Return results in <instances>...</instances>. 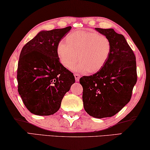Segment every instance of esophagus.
<instances>
[{"label": "esophagus", "mask_w": 150, "mask_h": 150, "mask_svg": "<svg viewBox=\"0 0 150 150\" xmlns=\"http://www.w3.org/2000/svg\"><path fill=\"white\" fill-rule=\"evenodd\" d=\"M74 77H75V80L76 81L78 82L79 81V79H80V76L78 74H74Z\"/></svg>", "instance_id": "esophagus-1"}]
</instances>
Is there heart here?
Returning <instances> with one entry per match:
<instances>
[{
  "label": "heart",
  "mask_w": 150,
  "mask_h": 150,
  "mask_svg": "<svg viewBox=\"0 0 150 150\" xmlns=\"http://www.w3.org/2000/svg\"><path fill=\"white\" fill-rule=\"evenodd\" d=\"M67 42H60L57 46V54L63 66L73 67L79 73L97 72L107 61L111 50V44L107 37L98 33L80 30L70 33Z\"/></svg>",
  "instance_id": "b5f03b06"
}]
</instances>
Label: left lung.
<instances>
[{
	"instance_id": "8db88e82",
	"label": "left lung",
	"mask_w": 150,
	"mask_h": 150,
	"mask_svg": "<svg viewBox=\"0 0 150 150\" xmlns=\"http://www.w3.org/2000/svg\"><path fill=\"white\" fill-rule=\"evenodd\" d=\"M109 39L111 50L103 67L80 79L84 108L96 118L114 116L130 102L137 81L136 57L123 35L112 29L96 28Z\"/></svg>"
}]
</instances>
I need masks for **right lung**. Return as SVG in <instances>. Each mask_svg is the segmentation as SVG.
Segmentation results:
<instances>
[{
	"mask_svg": "<svg viewBox=\"0 0 150 150\" xmlns=\"http://www.w3.org/2000/svg\"><path fill=\"white\" fill-rule=\"evenodd\" d=\"M71 28L42 30L22 49L18 91L33 114L50 115L58 111L63 96L75 83L73 73L61 64L57 54L59 42Z\"/></svg>",
	"mask_w": 150,
	"mask_h": 150,
	"instance_id": "obj_1",
	"label": "right lung"
}]
</instances>
